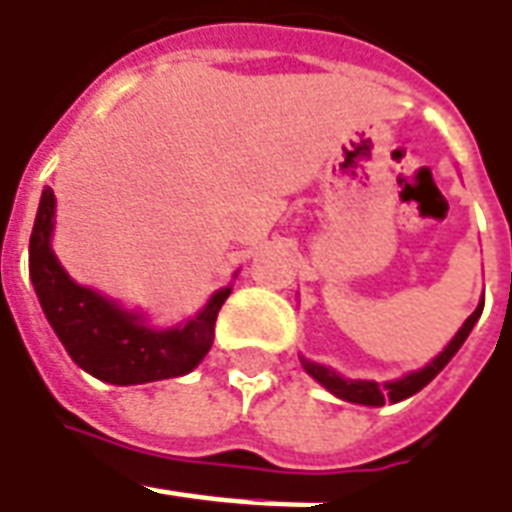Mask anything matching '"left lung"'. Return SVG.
I'll use <instances>...</instances> for the list:
<instances>
[{
  "label": "left lung",
  "mask_w": 512,
  "mask_h": 512,
  "mask_svg": "<svg viewBox=\"0 0 512 512\" xmlns=\"http://www.w3.org/2000/svg\"><path fill=\"white\" fill-rule=\"evenodd\" d=\"M482 309H485V303L467 317L465 326L459 328V334L450 340L448 348H445L436 360L428 362L422 371H414V374L397 379V382H385V385H379V382H365V379H343V377H337L334 371H328V368H323V365H317V362H309V360H303V368H306V371H309L311 377L317 379L320 385H326L334 397L348 399V402H360V405H385V402H399V399L414 397L416 391H422V388H425V385H428V382H431V379L436 377L445 365H448L450 357H453V354L462 348V343L467 340L470 328L476 326V320H479Z\"/></svg>",
  "instance_id": "8db88e82"
}]
</instances>
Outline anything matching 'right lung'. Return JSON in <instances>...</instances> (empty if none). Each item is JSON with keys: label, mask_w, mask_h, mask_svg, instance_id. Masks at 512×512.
I'll return each instance as SVG.
<instances>
[{"label": "right lung", "mask_w": 512, "mask_h": 512, "mask_svg": "<svg viewBox=\"0 0 512 512\" xmlns=\"http://www.w3.org/2000/svg\"><path fill=\"white\" fill-rule=\"evenodd\" d=\"M56 198L47 186L30 235V280L53 331L76 365L113 385L181 377L206 357L229 291L221 289L186 326L152 331L96 291L73 283L50 249Z\"/></svg>", "instance_id": "right-lung-1"}]
</instances>
